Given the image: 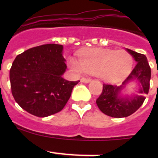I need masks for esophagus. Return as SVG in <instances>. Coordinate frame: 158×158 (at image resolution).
<instances>
[{"label": "esophagus", "mask_w": 158, "mask_h": 158, "mask_svg": "<svg viewBox=\"0 0 158 158\" xmlns=\"http://www.w3.org/2000/svg\"><path fill=\"white\" fill-rule=\"evenodd\" d=\"M81 81L84 82V83H89V82L91 81V79L90 78H86V77H82L81 79Z\"/></svg>", "instance_id": "obj_1"}]
</instances>
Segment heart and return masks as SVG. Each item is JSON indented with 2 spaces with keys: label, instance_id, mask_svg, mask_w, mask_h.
I'll return each mask as SVG.
<instances>
[{
  "label": "heart",
  "instance_id": "1",
  "mask_svg": "<svg viewBox=\"0 0 158 158\" xmlns=\"http://www.w3.org/2000/svg\"><path fill=\"white\" fill-rule=\"evenodd\" d=\"M69 65L77 73H96L103 80L115 81L129 73L133 58L125 50L92 48L81 52L80 58L71 57Z\"/></svg>",
  "mask_w": 158,
  "mask_h": 158
}]
</instances>
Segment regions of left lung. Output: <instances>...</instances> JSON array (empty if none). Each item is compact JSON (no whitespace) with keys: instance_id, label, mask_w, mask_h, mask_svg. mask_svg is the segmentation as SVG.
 <instances>
[{"instance_id":"left-lung-1","label":"left lung","mask_w":158,"mask_h":158,"mask_svg":"<svg viewBox=\"0 0 158 158\" xmlns=\"http://www.w3.org/2000/svg\"><path fill=\"white\" fill-rule=\"evenodd\" d=\"M137 62L136 65L129 76L123 82L122 85L104 84L103 90L96 100V104L100 111L108 116L123 118L132 115L143 104L146 95L149 93L151 69L146 55L127 49ZM136 79L140 82L139 95L132 98H121L118 96L121 89L130 80Z\"/></svg>"}]
</instances>
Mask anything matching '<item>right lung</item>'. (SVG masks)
I'll return each instance as SVG.
<instances>
[{"instance_id":"add662e5","label":"right lung","mask_w":158,"mask_h":158,"mask_svg":"<svg viewBox=\"0 0 158 158\" xmlns=\"http://www.w3.org/2000/svg\"><path fill=\"white\" fill-rule=\"evenodd\" d=\"M63 47L44 44L19 54L9 72L12 94L28 113L47 117L63 109L78 82L62 77L66 69Z\"/></svg>"}]
</instances>
